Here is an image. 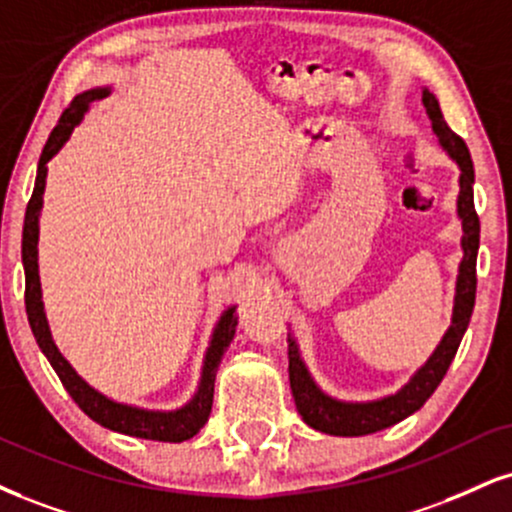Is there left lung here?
<instances>
[{
  "label": "left lung",
  "instance_id": "1",
  "mask_svg": "<svg viewBox=\"0 0 512 512\" xmlns=\"http://www.w3.org/2000/svg\"><path fill=\"white\" fill-rule=\"evenodd\" d=\"M422 102L427 109L432 131L439 138V145L451 155L455 164L460 166V195H458V217L463 221V262L458 267V283H455V303L453 319L448 331L443 334L441 343L436 346L424 365L417 369L403 389L393 396L367 400V403H346V400L331 398L324 393L307 372L303 357H300L298 343L288 336V379H291V391L295 398V408L300 417L312 429L334 436H365L381 432V429L393 427L412 412H417L427 403L429 396L446 377L455 353H458L460 341H463L467 324H470L474 310V293H477V250H479V217L474 212V166L470 150L465 140L455 135L443 119L439 100L429 90H422Z\"/></svg>",
  "mask_w": 512,
  "mask_h": 512
}]
</instances>
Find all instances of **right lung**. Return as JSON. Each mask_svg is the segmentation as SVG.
Wrapping results in <instances>:
<instances>
[{"mask_svg": "<svg viewBox=\"0 0 512 512\" xmlns=\"http://www.w3.org/2000/svg\"><path fill=\"white\" fill-rule=\"evenodd\" d=\"M109 95V88H95L83 92L73 100L66 112L61 114L57 126H54L52 135L47 138L45 150H42L40 162H38V176H35V188L30 195V202L26 207V221H23V240H21V257H23V269H26V312L30 329H33L35 341L42 348V353L47 355L49 365L54 367V372L59 374L64 389L71 393V398L76 400L78 408L95 420L102 427L112 429V432L138 436V439H150V441H166V443H181L193 439V436L205 427L209 412H212V398H214V379H217V367L224 357L226 348L236 336V324L238 319L233 312L236 307H229L219 319V324L214 326L212 341H209L205 362H202V377L200 386H197L195 396L190 403L183 405L178 410H145L135 408V405L116 403V400L107 398L104 393L95 391L85 379H80L76 369L69 365L64 355L59 353V348L54 346L52 334H49V324L45 317V305H42V288H40V274H38V219L42 209V193H45V178H47V162L64 147L66 140L73 128L78 126L83 114L88 112V107L95 100Z\"/></svg>", "mask_w": 512, "mask_h": 512, "instance_id": "right-lung-1", "label": "right lung"}]
</instances>
